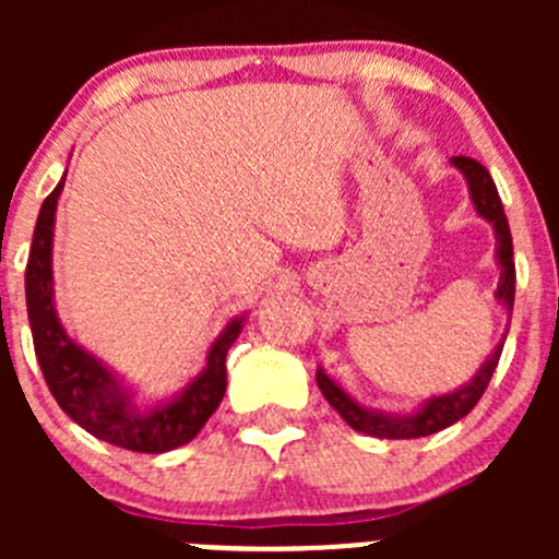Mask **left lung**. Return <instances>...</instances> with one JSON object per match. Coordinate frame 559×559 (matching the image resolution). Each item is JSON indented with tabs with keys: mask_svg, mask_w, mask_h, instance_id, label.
<instances>
[{
	"mask_svg": "<svg viewBox=\"0 0 559 559\" xmlns=\"http://www.w3.org/2000/svg\"><path fill=\"white\" fill-rule=\"evenodd\" d=\"M454 167H460L462 175L467 178V189H471V200L476 205L478 216L487 218L495 227V253H498L500 262V284H498V300L503 302L509 311H514V286H516V267H514V246H511V229L506 222L503 202H500L498 189H495L492 175L487 173V167L481 162L471 159V156H454ZM503 354V346L495 348L492 357L484 362V368L478 370L476 379L467 386L456 389L452 394H441V397L427 400L425 408L416 411L414 416H392V414H379V411H368L362 405L354 403L324 370H316V384H319L321 394L326 397V403L343 416L348 427L365 432V436L373 438H389V441H403V438H425L432 432L443 430V427L454 425L462 416H467L473 411V405L481 400L484 389H487L489 379H492L495 368H498V359Z\"/></svg>",
	"mask_w": 559,
	"mask_h": 559,
	"instance_id": "obj_1",
	"label": "left lung"
}]
</instances>
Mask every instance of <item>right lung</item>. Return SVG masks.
<instances>
[{
    "mask_svg": "<svg viewBox=\"0 0 559 559\" xmlns=\"http://www.w3.org/2000/svg\"><path fill=\"white\" fill-rule=\"evenodd\" d=\"M64 189V178L45 197L39 207L35 238H32L29 262H26V308H29L32 337L39 370L50 394L72 421L92 432L99 441L129 452L162 454L189 443L202 430L213 411L227 392V352L243 330V319L229 321L227 330L207 354V368L189 389L173 403L156 411H138L127 389L103 362L83 352L64 332L53 308V270H50V246H53L56 200Z\"/></svg>",
    "mask_w": 559,
    "mask_h": 559,
    "instance_id": "obj_1",
    "label": "right lung"
}]
</instances>
